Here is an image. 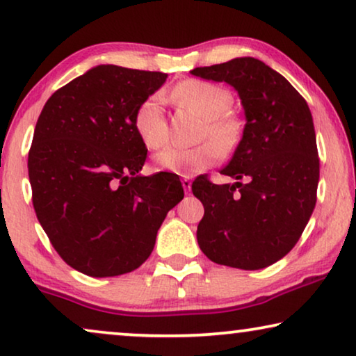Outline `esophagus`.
Segmentation results:
<instances>
[{"instance_id": "obj_1", "label": "esophagus", "mask_w": 356, "mask_h": 356, "mask_svg": "<svg viewBox=\"0 0 356 356\" xmlns=\"http://www.w3.org/2000/svg\"><path fill=\"white\" fill-rule=\"evenodd\" d=\"M181 184H183L184 191H186V193L191 191V179H189V177H184V178L181 179Z\"/></svg>"}]
</instances>
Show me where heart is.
I'll use <instances>...</instances> for the list:
<instances>
[{"instance_id": "heart-1", "label": "heart", "mask_w": 356, "mask_h": 356, "mask_svg": "<svg viewBox=\"0 0 356 356\" xmlns=\"http://www.w3.org/2000/svg\"><path fill=\"white\" fill-rule=\"evenodd\" d=\"M173 99L206 120L204 138L211 136L222 149H230L236 143L240 123L235 116L227 113L233 104V97L227 89L212 82L189 79L175 87ZM134 129L147 149H160L167 143L168 128L160 95H150L139 105L134 115ZM216 145L204 143L196 147L170 145L155 157V167L178 175L202 172L220 159V148Z\"/></svg>"}]
</instances>
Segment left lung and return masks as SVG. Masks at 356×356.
Masks as SVG:
<instances>
[{"instance_id": "left-lung-1", "label": "left lung", "mask_w": 356, "mask_h": 356, "mask_svg": "<svg viewBox=\"0 0 356 356\" xmlns=\"http://www.w3.org/2000/svg\"><path fill=\"white\" fill-rule=\"evenodd\" d=\"M193 76L227 82L240 95L246 124L220 173L233 184L196 178L204 206L197 243L217 264L257 270L300 240L316 206L319 159L309 106L284 76L256 58L194 67Z\"/></svg>"}]
</instances>
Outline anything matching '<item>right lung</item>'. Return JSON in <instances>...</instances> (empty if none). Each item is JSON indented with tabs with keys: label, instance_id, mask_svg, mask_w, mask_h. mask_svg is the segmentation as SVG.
Here are the masks:
<instances>
[{
	"label": "right lung",
	"instance_id": "add662e5",
	"mask_svg": "<svg viewBox=\"0 0 356 356\" xmlns=\"http://www.w3.org/2000/svg\"><path fill=\"white\" fill-rule=\"evenodd\" d=\"M167 77L95 66L58 89L38 116L27 163L33 209L58 254L82 274L138 269L184 196L173 173L139 175L147 147L134 115Z\"/></svg>",
	"mask_w": 356,
	"mask_h": 356
}]
</instances>
